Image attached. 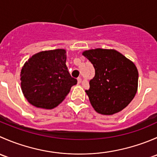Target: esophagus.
<instances>
[{"label": "esophagus", "instance_id": "34e87169", "mask_svg": "<svg viewBox=\"0 0 157 157\" xmlns=\"http://www.w3.org/2000/svg\"><path fill=\"white\" fill-rule=\"evenodd\" d=\"M81 81H82V79L80 78V77H78V78H77V83H81Z\"/></svg>", "mask_w": 157, "mask_h": 157}]
</instances>
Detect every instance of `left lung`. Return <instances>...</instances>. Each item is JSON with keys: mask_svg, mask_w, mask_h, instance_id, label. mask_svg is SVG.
Here are the masks:
<instances>
[{"mask_svg": "<svg viewBox=\"0 0 157 157\" xmlns=\"http://www.w3.org/2000/svg\"><path fill=\"white\" fill-rule=\"evenodd\" d=\"M82 55L95 68L86 90L95 111L111 115L127 107L138 86V71L134 62L115 49H90Z\"/></svg>", "mask_w": 157, "mask_h": 157, "instance_id": "8db88e82", "label": "left lung"}]
</instances>
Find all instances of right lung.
Wrapping results in <instances>:
<instances>
[{
  "label": "right lung",
  "mask_w": 157,
  "mask_h": 157,
  "mask_svg": "<svg viewBox=\"0 0 157 157\" xmlns=\"http://www.w3.org/2000/svg\"><path fill=\"white\" fill-rule=\"evenodd\" d=\"M66 59V50L58 48L38 52L25 62L20 72L21 90L31 105L55 108L77 84L68 72Z\"/></svg>",
  "instance_id": "obj_1"
}]
</instances>
